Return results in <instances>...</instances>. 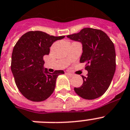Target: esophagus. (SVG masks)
I'll return each mask as SVG.
<instances>
[{
    "label": "esophagus",
    "mask_w": 130,
    "mask_h": 130,
    "mask_svg": "<svg viewBox=\"0 0 130 130\" xmlns=\"http://www.w3.org/2000/svg\"><path fill=\"white\" fill-rule=\"evenodd\" d=\"M66 74L67 76H68L69 77H72L73 76V74H70V73H68V72H66Z\"/></svg>",
    "instance_id": "obj_1"
}]
</instances>
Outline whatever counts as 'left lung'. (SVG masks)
<instances>
[{"label":"left lung","mask_w":130,"mask_h":130,"mask_svg":"<svg viewBox=\"0 0 130 130\" xmlns=\"http://www.w3.org/2000/svg\"><path fill=\"white\" fill-rule=\"evenodd\" d=\"M82 44L81 63H86L87 77L82 76L83 84L75 87L76 93L85 99L101 97L110 85L116 70V53L114 43L100 29L84 28L77 33L67 36Z\"/></svg>","instance_id":"1"}]
</instances>
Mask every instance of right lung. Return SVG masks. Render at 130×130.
I'll return each instance as SVG.
<instances>
[{"label":"right lung","mask_w":130,"mask_h":130,"mask_svg":"<svg viewBox=\"0 0 130 130\" xmlns=\"http://www.w3.org/2000/svg\"><path fill=\"white\" fill-rule=\"evenodd\" d=\"M65 36L54 37L40 31H29L20 37L12 51L11 70L19 91L31 101H45L52 95L56 78L63 70L49 73L43 67V56L50 47Z\"/></svg>","instance_id":"add662e5"}]
</instances>
